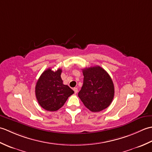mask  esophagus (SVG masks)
<instances>
[{
    "instance_id": "esophagus-1",
    "label": "esophagus",
    "mask_w": 152,
    "mask_h": 152,
    "mask_svg": "<svg viewBox=\"0 0 152 152\" xmlns=\"http://www.w3.org/2000/svg\"><path fill=\"white\" fill-rule=\"evenodd\" d=\"M73 90H74V93H75V94H76V93H78V88H74L73 89Z\"/></svg>"
}]
</instances>
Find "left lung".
I'll return each instance as SVG.
<instances>
[{
    "instance_id": "obj_1",
    "label": "left lung",
    "mask_w": 152,
    "mask_h": 152,
    "mask_svg": "<svg viewBox=\"0 0 152 152\" xmlns=\"http://www.w3.org/2000/svg\"><path fill=\"white\" fill-rule=\"evenodd\" d=\"M83 83L78 96L90 111L98 112L110 105L114 96L112 80L99 66L83 69Z\"/></svg>"
}]
</instances>
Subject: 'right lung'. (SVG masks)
I'll use <instances>...</instances> for the list:
<instances>
[{
	"label": "right lung",
	"instance_id": "right-lung-1",
	"mask_svg": "<svg viewBox=\"0 0 152 152\" xmlns=\"http://www.w3.org/2000/svg\"><path fill=\"white\" fill-rule=\"evenodd\" d=\"M62 70L53 71L50 68L41 74L35 87V95L41 107L54 112L61 108L69 96L74 93L61 78Z\"/></svg>",
	"mask_w": 152,
	"mask_h": 152
}]
</instances>
